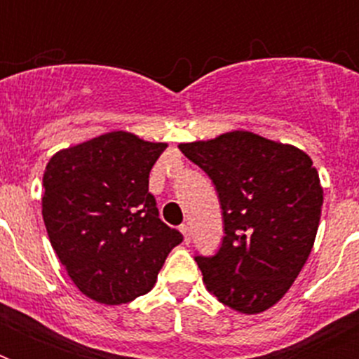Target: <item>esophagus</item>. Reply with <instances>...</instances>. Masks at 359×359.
<instances>
[{
  "label": "esophagus",
  "instance_id": "1",
  "mask_svg": "<svg viewBox=\"0 0 359 359\" xmlns=\"http://www.w3.org/2000/svg\"><path fill=\"white\" fill-rule=\"evenodd\" d=\"M180 231H182V235H184V242L186 244H190V240H191V231L188 225H180Z\"/></svg>",
  "mask_w": 359,
  "mask_h": 359
}]
</instances>
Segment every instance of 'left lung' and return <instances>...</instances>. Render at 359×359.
I'll use <instances>...</instances> for the list:
<instances>
[{
	"instance_id": "1",
	"label": "left lung",
	"mask_w": 359,
	"mask_h": 359,
	"mask_svg": "<svg viewBox=\"0 0 359 359\" xmlns=\"http://www.w3.org/2000/svg\"><path fill=\"white\" fill-rule=\"evenodd\" d=\"M179 149L210 177L224 210L219 250L196 257L207 290L235 311H266L294 283L317 236L323 186L311 158L245 130Z\"/></svg>"
}]
</instances>
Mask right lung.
<instances>
[{
  "label": "right lung",
  "mask_w": 359,
  "mask_h": 359,
  "mask_svg": "<svg viewBox=\"0 0 359 359\" xmlns=\"http://www.w3.org/2000/svg\"><path fill=\"white\" fill-rule=\"evenodd\" d=\"M165 143L109 132L55 152L42 179V218L59 261L91 300L147 294L182 235L160 219L149 173Z\"/></svg>",
  "instance_id": "obj_1"
}]
</instances>
